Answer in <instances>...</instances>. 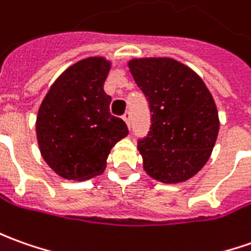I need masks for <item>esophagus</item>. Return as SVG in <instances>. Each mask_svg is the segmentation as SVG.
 I'll return each mask as SVG.
<instances>
[{
    "label": "esophagus",
    "mask_w": 251,
    "mask_h": 251,
    "mask_svg": "<svg viewBox=\"0 0 251 251\" xmlns=\"http://www.w3.org/2000/svg\"><path fill=\"white\" fill-rule=\"evenodd\" d=\"M122 118H124V121L126 122L127 127H130V118H132V117H130V112L126 111L125 114H124V117H122Z\"/></svg>",
    "instance_id": "obj_1"
}]
</instances>
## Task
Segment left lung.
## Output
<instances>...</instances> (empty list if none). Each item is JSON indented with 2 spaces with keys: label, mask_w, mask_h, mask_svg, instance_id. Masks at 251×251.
Returning a JSON list of instances; mask_svg holds the SVG:
<instances>
[{
  "label": "left lung",
  "mask_w": 251,
  "mask_h": 251,
  "mask_svg": "<svg viewBox=\"0 0 251 251\" xmlns=\"http://www.w3.org/2000/svg\"><path fill=\"white\" fill-rule=\"evenodd\" d=\"M129 68L151 111L150 132L137 143L143 168L161 183H183L203 168L216 144L214 99L202 78L175 59H133Z\"/></svg>",
  "instance_id": "obj_1"
}]
</instances>
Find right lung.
<instances>
[{
    "label": "right lung",
    "instance_id": "right-lung-1",
    "mask_svg": "<svg viewBox=\"0 0 251 251\" xmlns=\"http://www.w3.org/2000/svg\"><path fill=\"white\" fill-rule=\"evenodd\" d=\"M111 63L88 57L68 67L41 103L35 124L42 158L54 173L82 181L103 173L127 126L110 114L104 82Z\"/></svg>",
    "mask_w": 251,
    "mask_h": 251
}]
</instances>
